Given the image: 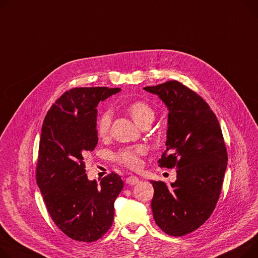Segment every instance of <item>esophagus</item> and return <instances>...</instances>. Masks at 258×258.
Segmentation results:
<instances>
[{
	"instance_id": "34e87169",
	"label": "esophagus",
	"mask_w": 258,
	"mask_h": 258,
	"mask_svg": "<svg viewBox=\"0 0 258 258\" xmlns=\"http://www.w3.org/2000/svg\"><path fill=\"white\" fill-rule=\"evenodd\" d=\"M125 182L130 185H134V184H137L139 182V178L137 176H134V175H131L128 176L126 179H125Z\"/></svg>"
}]
</instances>
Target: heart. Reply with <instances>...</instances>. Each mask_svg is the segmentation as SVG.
<instances>
[{"instance_id":"heart-1","label":"heart","mask_w":258,"mask_h":258,"mask_svg":"<svg viewBox=\"0 0 258 258\" xmlns=\"http://www.w3.org/2000/svg\"><path fill=\"white\" fill-rule=\"evenodd\" d=\"M128 113L134 119V121L139 126H142L145 123H150L154 119V111L153 109L144 101H135L128 106ZM111 124V114L110 112L102 113L96 122V131L99 136H106L110 130ZM144 153V149L142 147H130L120 150L115 159L121 163L122 165L136 169L140 166V156Z\"/></svg>"}]
</instances>
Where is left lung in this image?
Returning <instances> with one entry per match:
<instances>
[{"label":"left lung","mask_w":258,"mask_h":258,"mask_svg":"<svg viewBox=\"0 0 258 258\" xmlns=\"http://www.w3.org/2000/svg\"><path fill=\"white\" fill-rule=\"evenodd\" d=\"M169 111L161 167H176V180H151L153 219L167 234L199 228L214 212L227 167V151L215 113L198 94L176 81L148 86Z\"/></svg>","instance_id":"obj_1"}]
</instances>
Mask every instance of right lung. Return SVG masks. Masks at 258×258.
Listing matches in <instances>:
<instances>
[{
	"label": "right lung",
	"instance_id": "add662e5",
	"mask_svg": "<svg viewBox=\"0 0 258 258\" xmlns=\"http://www.w3.org/2000/svg\"><path fill=\"white\" fill-rule=\"evenodd\" d=\"M120 88L66 91L48 110L41 128L36 179L55 224L79 242H94L112 226L114 202L123 187L112 173L89 180L84 158L98 142L97 105Z\"/></svg>",
	"mask_w": 258,
	"mask_h": 258
}]
</instances>
